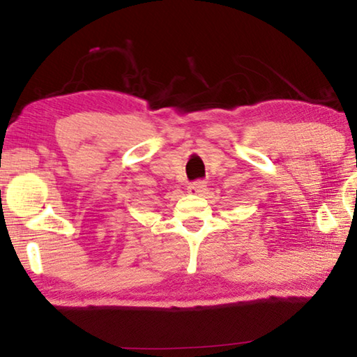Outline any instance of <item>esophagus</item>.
<instances>
[{"label":"esophagus","mask_w":357,"mask_h":357,"mask_svg":"<svg viewBox=\"0 0 357 357\" xmlns=\"http://www.w3.org/2000/svg\"><path fill=\"white\" fill-rule=\"evenodd\" d=\"M188 193L192 195H201V192L206 190V183L204 181H195V183H190L187 187Z\"/></svg>","instance_id":"1"}]
</instances>
